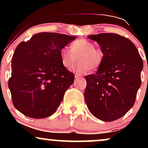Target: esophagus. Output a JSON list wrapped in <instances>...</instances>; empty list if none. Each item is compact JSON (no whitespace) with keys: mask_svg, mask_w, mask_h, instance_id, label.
Instances as JSON below:
<instances>
[{"mask_svg":"<svg viewBox=\"0 0 148 148\" xmlns=\"http://www.w3.org/2000/svg\"><path fill=\"white\" fill-rule=\"evenodd\" d=\"M74 76H75L76 79H79V78L82 77V76L80 75V74H75V75H74Z\"/></svg>","mask_w":148,"mask_h":148,"instance_id":"1","label":"esophagus"}]
</instances>
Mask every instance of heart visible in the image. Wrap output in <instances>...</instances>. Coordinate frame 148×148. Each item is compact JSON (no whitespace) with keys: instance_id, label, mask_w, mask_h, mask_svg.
<instances>
[{"instance_id":"b5f03b06","label":"heart","mask_w":148,"mask_h":148,"mask_svg":"<svg viewBox=\"0 0 148 148\" xmlns=\"http://www.w3.org/2000/svg\"><path fill=\"white\" fill-rule=\"evenodd\" d=\"M79 59V62L73 70L79 74L88 72L90 69H97L102 63L103 52L95 47L93 42L86 39H79L71 44L70 49L64 47L60 50L62 65L70 69Z\"/></svg>"}]
</instances>
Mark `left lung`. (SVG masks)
<instances>
[{"mask_svg": "<svg viewBox=\"0 0 148 148\" xmlns=\"http://www.w3.org/2000/svg\"><path fill=\"white\" fill-rule=\"evenodd\" d=\"M98 42L103 60L95 74L86 76L84 96L90 112L111 122L125 115L134 106L141 84L143 60L131 40L114 33L90 35Z\"/></svg>", "mask_w": 148, "mask_h": 148, "instance_id": "8db88e82", "label": "left lung"}]
</instances>
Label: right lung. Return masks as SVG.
Returning <instances> with one entry per match:
<instances>
[{
	"label": "right lung",
	"mask_w": 148,
	"mask_h": 148,
	"mask_svg": "<svg viewBox=\"0 0 148 148\" xmlns=\"http://www.w3.org/2000/svg\"><path fill=\"white\" fill-rule=\"evenodd\" d=\"M75 37L40 33L15 49L8 87L13 105L32 118L53 114L65 91L74 81L72 72L62 65L60 50Z\"/></svg>",
	"instance_id": "1"
}]
</instances>
